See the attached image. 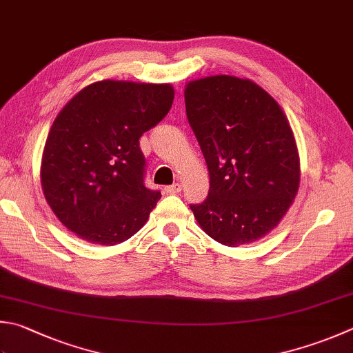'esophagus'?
Returning a JSON list of instances; mask_svg holds the SVG:
<instances>
[{
  "label": "esophagus",
  "mask_w": 353,
  "mask_h": 353,
  "mask_svg": "<svg viewBox=\"0 0 353 353\" xmlns=\"http://www.w3.org/2000/svg\"><path fill=\"white\" fill-rule=\"evenodd\" d=\"M164 190L168 192V194H178V192H181V184L175 183V184H172V185H165Z\"/></svg>",
  "instance_id": "34e87169"
}]
</instances>
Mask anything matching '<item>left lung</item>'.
<instances>
[{
  "label": "left lung",
  "instance_id": "left-lung-1",
  "mask_svg": "<svg viewBox=\"0 0 353 353\" xmlns=\"http://www.w3.org/2000/svg\"><path fill=\"white\" fill-rule=\"evenodd\" d=\"M184 99L210 176L208 198L190 209L215 241L254 243L280 223L300 185L288 118L258 84L229 75L189 83Z\"/></svg>",
  "mask_w": 353,
  "mask_h": 353
}]
</instances>
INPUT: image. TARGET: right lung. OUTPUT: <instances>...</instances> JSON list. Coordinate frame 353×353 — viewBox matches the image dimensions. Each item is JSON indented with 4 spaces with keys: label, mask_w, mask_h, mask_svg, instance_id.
<instances>
[{
    "label": "right lung",
    "mask_w": 353,
    "mask_h": 353,
    "mask_svg": "<svg viewBox=\"0 0 353 353\" xmlns=\"http://www.w3.org/2000/svg\"><path fill=\"white\" fill-rule=\"evenodd\" d=\"M174 95L170 84L104 79L55 118L43 152V192L84 241L115 245L148 221L161 192L145 188L139 138L169 114Z\"/></svg>",
    "instance_id": "obj_1"
}]
</instances>
